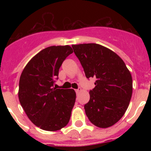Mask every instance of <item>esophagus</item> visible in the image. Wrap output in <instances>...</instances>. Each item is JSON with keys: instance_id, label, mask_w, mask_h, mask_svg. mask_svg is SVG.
<instances>
[{"instance_id": "obj_1", "label": "esophagus", "mask_w": 151, "mask_h": 151, "mask_svg": "<svg viewBox=\"0 0 151 151\" xmlns=\"http://www.w3.org/2000/svg\"><path fill=\"white\" fill-rule=\"evenodd\" d=\"M75 91H76V94H78V93H79V92L82 91V89L80 88H78V89H76V90H75Z\"/></svg>"}]
</instances>
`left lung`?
Instances as JSON below:
<instances>
[{"label":"left lung","instance_id":"1","mask_svg":"<svg viewBox=\"0 0 151 151\" xmlns=\"http://www.w3.org/2000/svg\"><path fill=\"white\" fill-rule=\"evenodd\" d=\"M86 78H94L85 113L92 124L108 128L125 114L132 94V78L116 53L98 44L73 45Z\"/></svg>","mask_w":151,"mask_h":151}]
</instances>
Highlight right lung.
<instances>
[{
    "label": "right lung",
    "mask_w": 151,
    "mask_h": 151,
    "mask_svg": "<svg viewBox=\"0 0 151 151\" xmlns=\"http://www.w3.org/2000/svg\"><path fill=\"white\" fill-rule=\"evenodd\" d=\"M69 45L50 46L31 60L21 74L19 100L32 123L45 131H57L65 127L76 102L73 89L54 87L59 69L73 53Z\"/></svg>",
    "instance_id": "right-lung-1"
}]
</instances>
